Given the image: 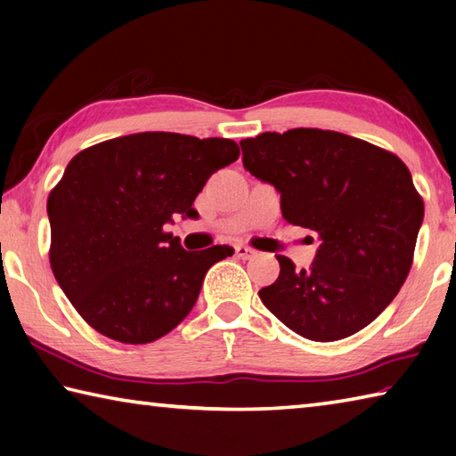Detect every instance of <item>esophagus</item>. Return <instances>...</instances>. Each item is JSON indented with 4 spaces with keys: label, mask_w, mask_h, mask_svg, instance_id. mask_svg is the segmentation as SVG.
<instances>
[{
    "label": "esophagus",
    "mask_w": 456,
    "mask_h": 456,
    "mask_svg": "<svg viewBox=\"0 0 456 456\" xmlns=\"http://www.w3.org/2000/svg\"><path fill=\"white\" fill-rule=\"evenodd\" d=\"M235 255L239 256V259H251V256L255 255V251L251 249V247L237 245V247H235Z\"/></svg>",
    "instance_id": "obj_1"
}]
</instances>
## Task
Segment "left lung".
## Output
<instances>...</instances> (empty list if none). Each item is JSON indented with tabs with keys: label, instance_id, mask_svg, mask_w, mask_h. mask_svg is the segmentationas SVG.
Returning <instances> with one entry per match:
<instances>
[{
	"label": "left lung",
	"instance_id": "8db88e82",
	"mask_svg": "<svg viewBox=\"0 0 456 456\" xmlns=\"http://www.w3.org/2000/svg\"><path fill=\"white\" fill-rule=\"evenodd\" d=\"M243 165L281 193L283 217L319 237L311 269L279 255L265 307L297 335L329 343L365 329L407 279L423 197L395 153L322 129L243 139Z\"/></svg>",
	"mask_w": 456,
	"mask_h": 456
}]
</instances>
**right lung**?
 <instances>
[{
	"label": "right lung",
	"instance_id": "right-lung-1",
	"mask_svg": "<svg viewBox=\"0 0 456 456\" xmlns=\"http://www.w3.org/2000/svg\"><path fill=\"white\" fill-rule=\"evenodd\" d=\"M239 153L231 139L145 131L73 157L47 197L49 263L89 327L143 345L187 317L205 273L233 247L185 251L163 225L175 213L197 217L207 179Z\"/></svg>",
	"mask_w": 456,
	"mask_h": 456
}]
</instances>
